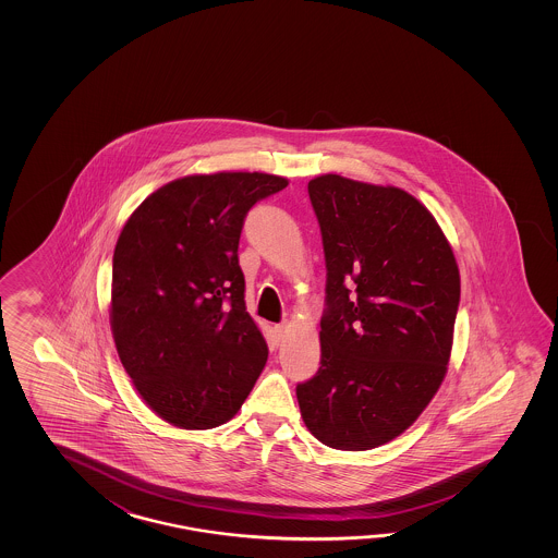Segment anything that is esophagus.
Returning <instances> with one entry per match:
<instances>
[{
    "label": "esophagus",
    "instance_id": "esophagus-1",
    "mask_svg": "<svg viewBox=\"0 0 558 558\" xmlns=\"http://www.w3.org/2000/svg\"><path fill=\"white\" fill-rule=\"evenodd\" d=\"M289 329H291V323H289V320H283V323H279V325L275 327V332H277V337H279V339H283L284 335L289 332Z\"/></svg>",
    "mask_w": 558,
    "mask_h": 558
}]
</instances>
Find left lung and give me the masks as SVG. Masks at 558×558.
Here are the masks:
<instances>
[{
    "label": "left lung",
    "mask_w": 558,
    "mask_h": 558,
    "mask_svg": "<svg viewBox=\"0 0 558 558\" xmlns=\"http://www.w3.org/2000/svg\"><path fill=\"white\" fill-rule=\"evenodd\" d=\"M327 265L320 367L296 385L311 435L339 451L399 437L439 391L461 275L411 193L327 173L308 181Z\"/></svg>",
    "instance_id": "1"
}]
</instances>
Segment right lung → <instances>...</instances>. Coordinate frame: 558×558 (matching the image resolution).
<instances>
[{
    "label": "right lung",
    "mask_w": 558,
    "mask_h": 558,
    "mask_svg": "<svg viewBox=\"0 0 558 558\" xmlns=\"http://www.w3.org/2000/svg\"><path fill=\"white\" fill-rule=\"evenodd\" d=\"M289 181L219 171L169 181L130 215L113 251L109 323L121 365L169 425L238 415L269 349L245 307V215Z\"/></svg>",
    "instance_id": "add662e5"
}]
</instances>
